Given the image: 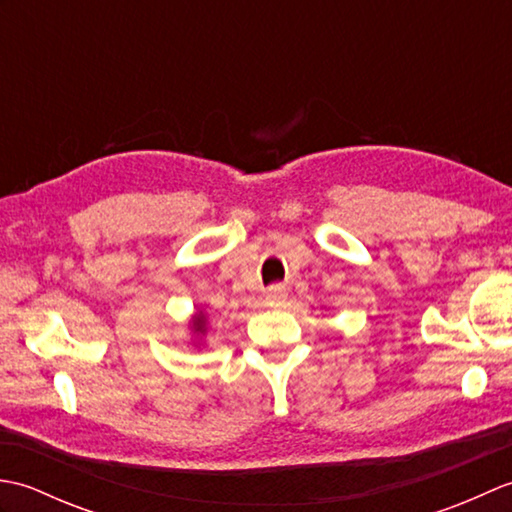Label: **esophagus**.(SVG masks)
I'll return each mask as SVG.
<instances>
[{"instance_id":"1","label":"esophagus","mask_w":512,"mask_h":512,"mask_svg":"<svg viewBox=\"0 0 512 512\" xmlns=\"http://www.w3.org/2000/svg\"><path fill=\"white\" fill-rule=\"evenodd\" d=\"M288 299V292L284 286H270L268 292H266V306L270 308H281Z\"/></svg>"}]
</instances>
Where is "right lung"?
<instances>
[{"instance_id": "right-lung-1", "label": "right lung", "mask_w": 512, "mask_h": 512, "mask_svg": "<svg viewBox=\"0 0 512 512\" xmlns=\"http://www.w3.org/2000/svg\"><path fill=\"white\" fill-rule=\"evenodd\" d=\"M204 325H206V319H204V317H195V319H193V330H195V332H204Z\"/></svg>"}]
</instances>
